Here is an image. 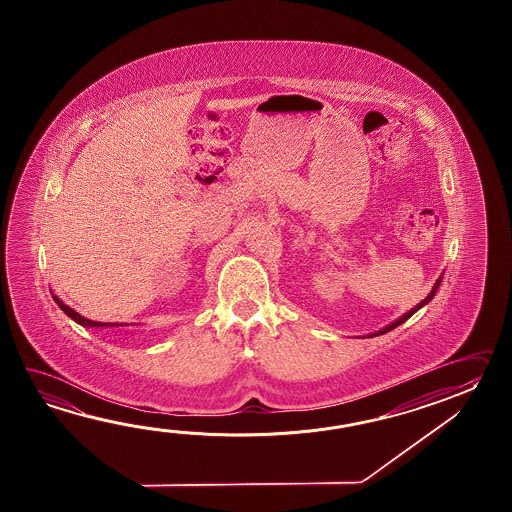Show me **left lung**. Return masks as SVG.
<instances>
[{"mask_svg": "<svg viewBox=\"0 0 512 512\" xmlns=\"http://www.w3.org/2000/svg\"><path fill=\"white\" fill-rule=\"evenodd\" d=\"M441 280H443V278H439V280H437V282H435L434 289H432V291H430V294H428V296H426L425 300H423V302H421V304L415 305L414 309H410V311H408V313H406V315L401 316V318H399V320H395V322H393V324H390V326L382 327L381 331H377V333H371L370 337H377V335H384V333H388V331H392V329H395V327L401 326V324H403V322H406V320H408V318H410V316L414 315V313H417V311H419V309H421V307H423V305L428 304V302H430V300H432V298H434L435 291H437V289H439V283H441Z\"/></svg>", "mask_w": 512, "mask_h": 512, "instance_id": "1", "label": "left lung"}]
</instances>
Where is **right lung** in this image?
Instances as JSON below:
<instances>
[{"label":"right lung","mask_w":512,"mask_h":512,"mask_svg":"<svg viewBox=\"0 0 512 512\" xmlns=\"http://www.w3.org/2000/svg\"><path fill=\"white\" fill-rule=\"evenodd\" d=\"M55 298L56 304H58V307L66 313L69 318H73L77 324H80V326L84 327H122L124 324H106V322H95V320H89V318H84L82 315H78L77 311H73L69 305L64 304L60 298H56V296H53Z\"/></svg>","instance_id":"obj_1"}]
</instances>
